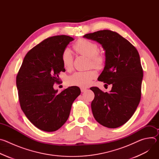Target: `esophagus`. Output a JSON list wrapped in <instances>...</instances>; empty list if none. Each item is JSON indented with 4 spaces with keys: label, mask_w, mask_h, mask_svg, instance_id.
<instances>
[{
    "label": "esophagus",
    "mask_w": 159,
    "mask_h": 159,
    "mask_svg": "<svg viewBox=\"0 0 159 159\" xmlns=\"http://www.w3.org/2000/svg\"><path fill=\"white\" fill-rule=\"evenodd\" d=\"M80 90H81V92L82 93H84L85 91H86V90H87V89L86 87H81Z\"/></svg>",
    "instance_id": "esophagus-1"
}]
</instances>
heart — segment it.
<instances>
[{
  "mask_svg": "<svg viewBox=\"0 0 159 159\" xmlns=\"http://www.w3.org/2000/svg\"><path fill=\"white\" fill-rule=\"evenodd\" d=\"M75 51L89 58V66L96 69H101L104 64V57L99 53L98 45L87 39L77 40L73 46ZM61 62L66 70H70L73 66V57L70 50L65 49L61 53ZM96 72L93 70L83 72H76L67 78V82L69 85L82 87L88 86L92 80L96 77Z\"/></svg>",
  "mask_w": 159,
  "mask_h": 159,
  "instance_id": "heart-1",
  "label": "heart"
}]
</instances>
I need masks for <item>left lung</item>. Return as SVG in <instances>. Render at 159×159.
I'll return each instance as SVG.
<instances>
[{
	"label": "left lung",
	"instance_id": "1",
	"mask_svg": "<svg viewBox=\"0 0 159 159\" xmlns=\"http://www.w3.org/2000/svg\"><path fill=\"white\" fill-rule=\"evenodd\" d=\"M84 37L102 44L106 63L98 80L112 85L109 93L97 87L90 88L95 95L91 103L93 116L105 127H120L131 118L140 101L143 72L139 53L116 32L101 30Z\"/></svg>",
	"mask_w": 159,
	"mask_h": 159
}]
</instances>
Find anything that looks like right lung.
Wrapping results in <instances>:
<instances>
[{"mask_svg": "<svg viewBox=\"0 0 159 159\" xmlns=\"http://www.w3.org/2000/svg\"><path fill=\"white\" fill-rule=\"evenodd\" d=\"M72 37L58 35L45 39L26 55L16 77L21 109L41 130L52 132L69 118L72 105L80 95L79 87L72 86L58 93L60 72L65 71L61 56Z\"/></svg>", "mask_w": 159, "mask_h": 159, "instance_id": "add662e5", "label": "right lung"}]
</instances>
